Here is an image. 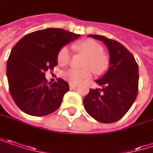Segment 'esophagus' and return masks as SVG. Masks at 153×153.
Here are the masks:
<instances>
[{"instance_id": "1", "label": "esophagus", "mask_w": 153, "mask_h": 153, "mask_svg": "<svg viewBox=\"0 0 153 153\" xmlns=\"http://www.w3.org/2000/svg\"><path fill=\"white\" fill-rule=\"evenodd\" d=\"M76 87H77L76 84H71V83H70V88H71V89H73V88H76Z\"/></svg>"}]
</instances>
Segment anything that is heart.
<instances>
[{"mask_svg":"<svg viewBox=\"0 0 153 153\" xmlns=\"http://www.w3.org/2000/svg\"><path fill=\"white\" fill-rule=\"evenodd\" d=\"M74 49L86 56L83 70L69 69L65 71L62 76L64 79L71 84H78L82 81L91 77L92 71L96 75H102L108 67V58L103 53L102 46L93 39H84L76 43ZM71 57V51L68 46L62 47L57 54V62L60 65H67Z\"/></svg>","mask_w":153,"mask_h":153,"instance_id":"heart-1","label":"heart"}]
</instances>
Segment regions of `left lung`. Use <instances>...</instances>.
<instances>
[{
  "label": "left lung",
  "mask_w": 153,
  "mask_h": 153,
  "mask_svg": "<svg viewBox=\"0 0 153 153\" xmlns=\"http://www.w3.org/2000/svg\"><path fill=\"white\" fill-rule=\"evenodd\" d=\"M88 37L102 41L109 52V68L96 81L101 88H90L83 99L88 114L102 123H113L130 109L138 95L139 67L133 54L118 41L101 35Z\"/></svg>",
  "instance_id": "1"
}]
</instances>
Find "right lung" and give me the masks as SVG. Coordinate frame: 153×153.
Here are the masks:
<instances>
[{
	"instance_id": "1",
	"label": "right lung",
	"mask_w": 153,
	"mask_h": 153,
	"mask_svg": "<svg viewBox=\"0 0 153 153\" xmlns=\"http://www.w3.org/2000/svg\"><path fill=\"white\" fill-rule=\"evenodd\" d=\"M79 37L64 29L46 28L24 36L13 46L7 62V77L12 98L20 110L45 116L60 107L69 83L62 78L47 83L45 72L57 66L60 49Z\"/></svg>"
}]
</instances>
